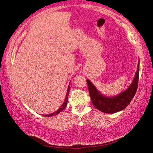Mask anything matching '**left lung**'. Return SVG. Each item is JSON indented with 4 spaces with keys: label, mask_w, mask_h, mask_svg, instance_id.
I'll return each instance as SVG.
<instances>
[{
    "label": "left lung",
    "mask_w": 153,
    "mask_h": 153,
    "mask_svg": "<svg viewBox=\"0 0 153 153\" xmlns=\"http://www.w3.org/2000/svg\"><path fill=\"white\" fill-rule=\"evenodd\" d=\"M139 73H140V60L138 62L137 70L131 82V85L125 91L114 96H104L96 88L89 80H86L88 86L89 95L93 105L103 113L114 114L120 111L127 107L134 98L137 89Z\"/></svg>",
    "instance_id": "1"
}]
</instances>
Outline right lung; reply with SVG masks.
<instances>
[{
	"mask_svg": "<svg viewBox=\"0 0 153 153\" xmlns=\"http://www.w3.org/2000/svg\"><path fill=\"white\" fill-rule=\"evenodd\" d=\"M70 89H71V88H70V85H68V91H67V94H66V96H65V101L62 104V106H61L59 108L57 109L56 111L53 112V113L50 114H45L44 115L45 117H53L54 115H57L58 114L60 113L62 111H63L65 108V107L67 106V103H68V95H69V91H70Z\"/></svg>",
	"mask_w": 153,
	"mask_h": 153,
	"instance_id": "obj_1",
	"label": "right lung"
}]
</instances>
